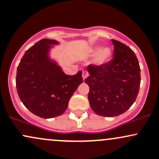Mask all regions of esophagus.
<instances>
[{
    "mask_svg": "<svg viewBox=\"0 0 159 159\" xmlns=\"http://www.w3.org/2000/svg\"><path fill=\"white\" fill-rule=\"evenodd\" d=\"M89 76V73L87 72L86 70H83V73H82V76H83V79L84 80L85 79H86L87 76Z\"/></svg>",
    "mask_w": 159,
    "mask_h": 159,
    "instance_id": "obj_1",
    "label": "esophagus"
}]
</instances>
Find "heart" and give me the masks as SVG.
<instances>
[{
  "label": "heart",
  "instance_id": "b5f03b06",
  "mask_svg": "<svg viewBox=\"0 0 159 159\" xmlns=\"http://www.w3.org/2000/svg\"><path fill=\"white\" fill-rule=\"evenodd\" d=\"M88 52L90 55H95L94 64L98 66L107 64L111 61L113 55V52L111 48L109 47L102 48L101 49V46H95V47L91 48Z\"/></svg>",
  "mask_w": 159,
  "mask_h": 159
}]
</instances>
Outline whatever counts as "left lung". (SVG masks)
<instances>
[{
	"mask_svg": "<svg viewBox=\"0 0 159 159\" xmlns=\"http://www.w3.org/2000/svg\"><path fill=\"white\" fill-rule=\"evenodd\" d=\"M114 58L104 65L87 66L89 76L88 99L98 115L115 117L122 114L136 101L140 86V67L132 49L111 39Z\"/></svg>",
	"mask_w": 159,
	"mask_h": 159,
	"instance_id": "8db88e82",
	"label": "left lung"
}]
</instances>
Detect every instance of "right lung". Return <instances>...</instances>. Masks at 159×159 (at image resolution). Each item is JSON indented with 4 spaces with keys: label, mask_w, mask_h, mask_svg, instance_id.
Instances as JSON below:
<instances>
[{
    "label": "right lung",
    "mask_w": 159,
    "mask_h": 159,
    "mask_svg": "<svg viewBox=\"0 0 159 159\" xmlns=\"http://www.w3.org/2000/svg\"><path fill=\"white\" fill-rule=\"evenodd\" d=\"M55 40L43 39L25 52L17 67L16 90L20 100L32 114L52 118L65 112L68 102L83 83L82 72L66 75L49 57Z\"/></svg>",
    "instance_id": "obj_1"
}]
</instances>
